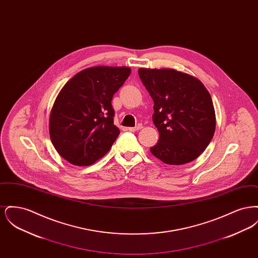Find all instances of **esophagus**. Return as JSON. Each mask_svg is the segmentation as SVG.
<instances>
[{
	"label": "esophagus",
	"mask_w": 258,
	"mask_h": 258,
	"mask_svg": "<svg viewBox=\"0 0 258 258\" xmlns=\"http://www.w3.org/2000/svg\"><path fill=\"white\" fill-rule=\"evenodd\" d=\"M143 126H142V124H137L136 126H135V127H128V131L130 132H133V133H135V132H137V131H139V130H141Z\"/></svg>",
	"instance_id": "obj_1"
}]
</instances>
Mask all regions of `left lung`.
Segmentation results:
<instances>
[{
  "label": "left lung",
  "mask_w": 258,
  "mask_h": 258,
  "mask_svg": "<svg viewBox=\"0 0 258 258\" xmlns=\"http://www.w3.org/2000/svg\"><path fill=\"white\" fill-rule=\"evenodd\" d=\"M138 74L154 100L153 122L160 133L151 153L171 165L197 159L216 128L207 89L196 77L172 69H139Z\"/></svg>",
  "instance_id": "8db88e82"
}]
</instances>
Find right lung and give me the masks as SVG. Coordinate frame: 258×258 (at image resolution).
I'll return each instance as SVG.
<instances>
[{
	"mask_svg": "<svg viewBox=\"0 0 258 258\" xmlns=\"http://www.w3.org/2000/svg\"><path fill=\"white\" fill-rule=\"evenodd\" d=\"M131 74L126 67H94L74 75L56 98L50 114V138L72 164L91 165L120 135L111 100Z\"/></svg>",
	"mask_w": 258,
	"mask_h": 258,
	"instance_id": "right-lung-1",
	"label": "right lung"
}]
</instances>
